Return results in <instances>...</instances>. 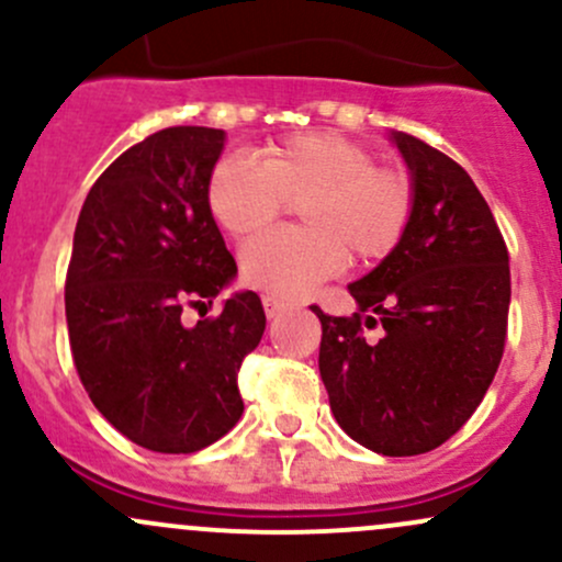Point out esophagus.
<instances>
[{
  "mask_svg": "<svg viewBox=\"0 0 562 562\" xmlns=\"http://www.w3.org/2000/svg\"><path fill=\"white\" fill-rule=\"evenodd\" d=\"M288 310V301L277 299V295H263V312H267V317H280L282 312Z\"/></svg>",
  "mask_w": 562,
  "mask_h": 562,
  "instance_id": "obj_1",
  "label": "esophagus"
}]
</instances>
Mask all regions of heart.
<instances>
[{"instance_id": "b5f03b06", "label": "heart", "mask_w": 562, "mask_h": 562, "mask_svg": "<svg viewBox=\"0 0 562 562\" xmlns=\"http://www.w3.org/2000/svg\"><path fill=\"white\" fill-rule=\"evenodd\" d=\"M207 211L232 237L269 226L285 202H299L304 229L269 232L239 250L248 285L271 295H301L355 263L392 256L411 229L416 187L403 168L375 165L357 140L338 133H301L248 162L226 154L213 165Z\"/></svg>"}]
</instances>
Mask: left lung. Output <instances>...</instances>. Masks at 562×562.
I'll use <instances>...</instances> for the list:
<instances>
[{
	"label": "left lung",
	"mask_w": 562,
	"mask_h": 562,
	"mask_svg": "<svg viewBox=\"0 0 562 562\" xmlns=\"http://www.w3.org/2000/svg\"><path fill=\"white\" fill-rule=\"evenodd\" d=\"M416 187L400 248L351 282L357 310L323 323L319 375L351 440L384 456L435 451L483 403L507 341L509 252L470 172L392 133ZM379 322L385 336L366 342Z\"/></svg>",
	"instance_id": "8db88e82"
}]
</instances>
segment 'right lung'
Returning <instances> with one entry per match:
<instances>
[{"label":"right lung","instance_id":"obj_1","mask_svg":"<svg viewBox=\"0 0 562 562\" xmlns=\"http://www.w3.org/2000/svg\"><path fill=\"white\" fill-rule=\"evenodd\" d=\"M224 131L178 125L149 135L92 183L66 271V323L92 405L135 446L194 453L243 416L237 373L267 328L252 291L226 299L237 274L205 189Z\"/></svg>","mask_w":562,"mask_h":562}]
</instances>
